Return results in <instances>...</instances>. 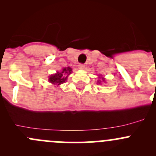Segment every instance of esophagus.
I'll return each mask as SVG.
<instances>
[{
  "mask_svg": "<svg viewBox=\"0 0 156 156\" xmlns=\"http://www.w3.org/2000/svg\"><path fill=\"white\" fill-rule=\"evenodd\" d=\"M78 68H79L80 69H84V68H85V65H84V64L80 63L79 65H78Z\"/></svg>",
  "mask_w": 156,
  "mask_h": 156,
  "instance_id": "obj_1",
  "label": "esophagus"
}]
</instances>
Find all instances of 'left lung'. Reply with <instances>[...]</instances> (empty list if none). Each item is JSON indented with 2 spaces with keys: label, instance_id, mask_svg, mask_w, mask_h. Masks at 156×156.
<instances>
[{
  "label": "left lung",
  "instance_id": "1",
  "mask_svg": "<svg viewBox=\"0 0 156 156\" xmlns=\"http://www.w3.org/2000/svg\"><path fill=\"white\" fill-rule=\"evenodd\" d=\"M100 78H102V77H100ZM105 81V78H102L101 80H98V81H97V83H99V84H100L101 83V81Z\"/></svg>",
  "mask_w": 156,
  "mask_h": 156
}]
</instances>
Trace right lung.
I'll return each mask as SVG.
<instances>
[{
    "label": "right lung",
    "instance_id": "1",
    "mask_svg": "<svg viewBox=\"0 0 156 156\" xmlns=\"http://www.w3.org/2000/svg\"><path fill=\"white\" fill-rule=\"evenodd\" d=\"M72 69L70 67H66L62 69L61 72H57L54 75H52L49 77V82L51 84H55V85H60L61 84L65 83V81H67L69 75L72 73Z\"/></svg>",
    "mask_w": 156,
    "mask_h": 156
}]
</instances>
